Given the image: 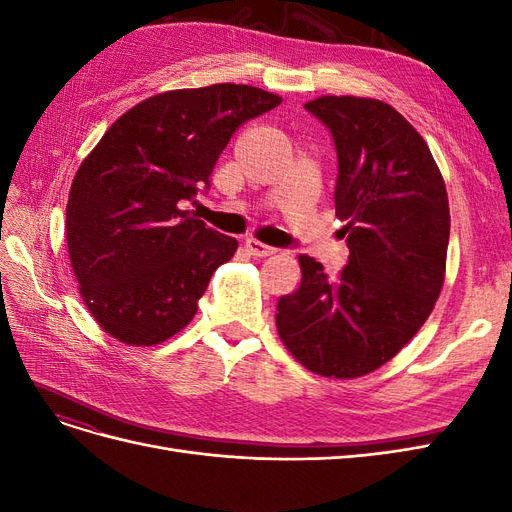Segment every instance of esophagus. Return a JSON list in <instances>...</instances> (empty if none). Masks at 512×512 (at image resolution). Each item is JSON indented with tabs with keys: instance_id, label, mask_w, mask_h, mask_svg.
<instances>
[{
	"instance_id": "1",
	"label": "esophagus",
	"mask_w": 512,
	"mask_h": 512,
	"mask_svg": "<svg viewBox=\"0 0 512 512\" xmlns=\"http://www.w3.org/2000/svg\"><path fill=\"white\" fill-rule=\"evenodd\" d=\"M243 245H245V250H247V252H250L252 256H258V258H265V256H271V254H275V252H277L275 247L265 245V243H260V241H256V239H245V241H243Z\"/></svg>"
}]
</instances>
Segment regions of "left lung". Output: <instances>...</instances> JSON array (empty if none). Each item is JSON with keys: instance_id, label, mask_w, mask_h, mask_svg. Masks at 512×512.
Here are the masks:
<instances>
[{"instance_id": "left-lung-1", "label": "left lung", "mask_w": 512, "mask_h": 512, "mask_svg": "<svg viewBox=\"0 0 512 512\" xmlns=\"http://www.w3.org/2000/svg\"><path fill=\"white\" fill-rule=\"evenodd\" d=\"M305 108L333 134L335 215L348 265L329 280L299 256L301 284L277 301L288 352L327 378H361L404 348L429 318L446 273L451 213L423 136L391 104L322 96Z\"/></svg>"}]
</instances>
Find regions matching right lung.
Instances as JSON below:
<instances>
[{
	"instance_id": "obj_1",
	"label": "right lung",
	"mask_w": 512,
	"mask_h": 512,
	"mask_svg": "<svg viewBox=\"0 0 512 512\" xmlns=\"http://www.w3.org/2000/svg\"><path fill=\"white\" fill-rule=\"evenodd\" d=\"M282 98L252 85L173 89L123 113L76 170L66 207L72 271L111 337L156 346L192 322L237 239L181 203L209 185L239 126Z\"/></svg>"
}]
</instances>
